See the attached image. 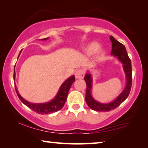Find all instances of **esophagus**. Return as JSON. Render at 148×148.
<instances>
[{
  "label": "esophagus",
  "instance_id": "1",
  "mask_svg": "<svg viewBox=\"0 0 148 148\" xmlns=\"http://www.w3.org/2000/svg\"><path fill=\"white\" fill-rule=\"evenodd\" d=\"M84 73H85V71L83 69H78L75 73V77L76 79H83L84 76Z\"/></svg>",
  "mask_w": 148,
  "mask_h": 148
}]
</instances>
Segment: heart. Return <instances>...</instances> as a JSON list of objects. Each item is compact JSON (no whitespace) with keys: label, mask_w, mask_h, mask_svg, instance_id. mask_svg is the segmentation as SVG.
<instances>
[{"label":"heart","mask_w":148,"mask_h":148,"mask_svg":"<svg viewBox=\"0 0 148 148\" xmlns=\"http://www.w3.org/2000/svg\"><path fill=\"white\" fill-rule=\"evenodd\" d=\"M99 48V45L98 43L95 42H92L89 43L88 45L86 46V48H84L83 49V51L84 53V54H86V55H92L96 51L97 56L100 57V56L103 55L104 51H103V50L102 48Z\"/></svg>","instance_id":"1"}]
</instances>
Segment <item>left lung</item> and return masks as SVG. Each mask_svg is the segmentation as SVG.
<instances>
[{"instance_id":"left-lung-1","label":"left lung","mask_w":148,"mask_h":148,"mask_svg":"<svg viewBox=\"0 0 148 148\" xmlns=\"http://www.w3.org/2000/svg\"><path fill=\"white\" fill-rule=\"evenodd\" d=\"M110 40L112 42L111 55L117 58L123 64V67L126 76V86L122 92L111 102L106 103L99 102L94 99L92 95L93 81L92 74L90 72L86 73L84 78L86 83L85 100L90 109L97 111H110L117 108L127 98L132 87V64L126 48L123 45L116 40L114 37L110 36Z\"/></svg>"}]
</instances>
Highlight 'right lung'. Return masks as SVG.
Listing matches in <instances>:
<instances>
[{"label": "right lung", "mask_w": 148, "mask_h": 148, "mask_svg": "<svg viewBox=\"0 0 148 148\" xmlns=\"http://www.w3.org/2000/svg\"><path fill=\"white\" fill-rule=\"evenodd\" d=\"M48 39V37H47V38L42 39L40 40H45ZM20 53L19 54V56H20ZM15 77H16V73H15V71L14 68V81H15ZM75 80L76 79H75L74 75L71 76L70 77H69L68 79H66L64 82L62 83L61 86L60 87L58 92L57 94L56 95V96L54 97V99H53L51 100H50L49 102H45V103H32V102H28L27 100H25L23 97L20 95V94L19 93L16 85H15V89L19 99H20V100L24 103L25 105L27 106V107H29L30 109H32L34 112H36L37 113H39V114H49V113L56 112L62 109V108L64 107L65 103L66 102V100H67L69 91L70 90L72 84H73Z\"/></svg>", "instance_id": "obj_1"}]
</instances>
